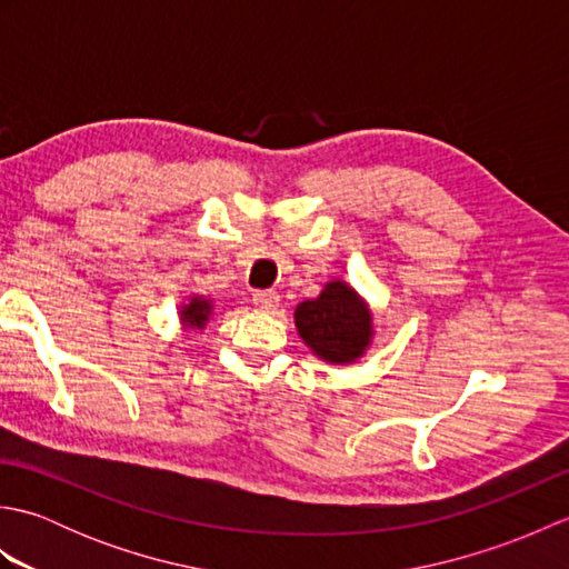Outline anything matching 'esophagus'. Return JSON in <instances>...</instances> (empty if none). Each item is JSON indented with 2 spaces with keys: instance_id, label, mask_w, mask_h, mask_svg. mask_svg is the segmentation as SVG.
I'll list each match as a JSON object with an SVG mask.
<instances>
[{
  "instance_id": "34e87169",
  "label": "esophagus",
  "mask_w": 569,
  "mask_h": 569,
  "mask_svg": "<svg viewBox=\"0 0 569 569\" xmlns=\"http://www.w3.org/2000/svg\"><path fill=\"white\" fill-rule=\"evenodd\" d=\"M251 300L259 310H276L278 308V296L271 291H257Z\"/></svg>"
}]
</instances>
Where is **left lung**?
Masks as SVG:
<instances>
[{"label":"left lung","mask_w":569,"mask_h":569,"mask_svg":"<svg viewBox=\"0 0 569 569\" xmlns=\"http://www.w3.org/2000/svg\"><path fill=\"white\" fill-rule=\"evenodd\" d=\"M296 328L320 359L349 365L371 342V312L355 288L332 281L316 300H303L296 308Z\"/></svg>","instance_id":"obj_1"}]
</instances>
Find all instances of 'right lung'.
I'll return each mask as SVG.
<instances>
[{
	"mask_svg": "<svg viewBox=\"0 0 569 569\" xmlns=\"http://www.w3.org/2000/svg\"><path fill=\"white\" fill-rule=\"evenodd\" d=\"M210 310H212L210 300L192 298L190 303L180 310V320H183V325H188V328H202V325L210 318Z\"/></svg>",
	"mask_w": 569,
	"mask_h": 569,
	"instance_id": "obj_1",
	"label": "right lung"
}]
</instances>
